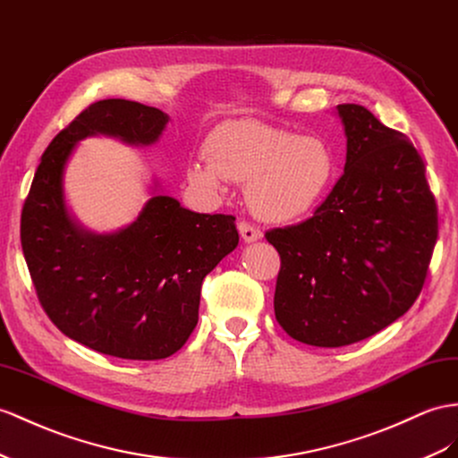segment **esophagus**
<instances>
[{
	"instance_id": "1",
	"label": "esophagus",
	"mask_w": 458,
	"mask_h": 458,
	"mask_svg": "<svg viewBox=\"0 0 458 458\" xmlns=\"http://www.w3.org/2000/svg\"><path fill=\"white\" fill-rule=\"evenodd\" d=\"M238 230H240V236L243 238V242H248V243L257 242V240L261 238V230L257 228V226H253V225H250L248 220H240L238 222Z\"/></svg>"
}]
</instances>
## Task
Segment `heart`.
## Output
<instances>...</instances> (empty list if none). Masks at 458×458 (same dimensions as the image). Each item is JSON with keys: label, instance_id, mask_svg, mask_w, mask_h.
Wrapping results in <instances>:
<instances>
[{"label": "heart", "instance_id": "1", "mask_svg": "<svg viewBox=\"0 0 458 458\" xmlns=\"http://www.w3.org/2000/svg\"><path fill=\"white\" fill-rule=\"evenodd\" d=\"M205 155L187 164V180L205 191H220L226 180L250 182L253 213L273 222L313 213L338 178V158L323 137H301L251 117L215 127Z\"/></svg>", "mask_w": 458, "mask_h": 458}]
</instances>
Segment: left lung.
Segmentation results:
<instances>
[{
	"mask_svg": "<svg viewBox=\"0 0 458 458\" xmlns=\"http://www.w3.org/2000/svg\"><path fill=\"white\" fill-rule=\"evenodd\" d=\"M346 164L311 218L265 232L280 255L278 325L296 341L338 348L404 315L424 288L437 205L410 139L360 104H338Z\"/></svg>",
	"mask_w": 458,
	"mask_h": 458,
	"instance_id": "1",
	"label": "left lung"
}]
</instances>
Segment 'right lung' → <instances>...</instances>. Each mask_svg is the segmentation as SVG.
Instances as JSON below:
<instances>
[{"label":"right lung","mask_w":458,"mask_h":458,"mask_svg":"<svg viewBox=\"0 0 458 458\" xmlns=\"http://www.w3.org/2000/svg\"><path fill=\"white\" fill-rule=\"evenodd\" d=\"M168 115L145 104H90L54 137L21 213V245L42 310L65 336L123 360L178 352L199 319L205 276L236 250V216L199 215L157 195L133 225L97 236L69 218L62 174L77 140L114 135L150 145Z\"/></svg>","instance_id":"right-lung-1"}]
</instances>
